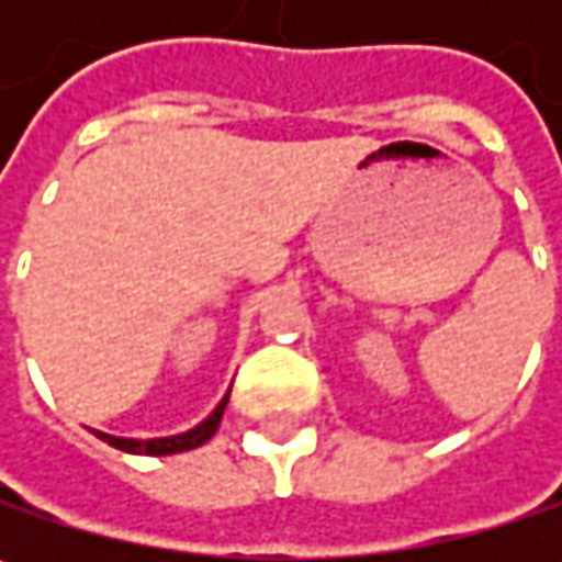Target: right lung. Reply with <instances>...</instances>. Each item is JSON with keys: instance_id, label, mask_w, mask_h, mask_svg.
<instances>
[{"instance_id": "right-lung-1", "label": "right lung", "mask_w": 562, "mask_h": 562, "mask_svg": "<svg viewBox=\"0 0 562 562\" xmlns=\"http://www.w3.org/2000/svg\"><path fill=\"white\" fill-rule=\"evenodd\" d=\"M231 391H227L222 403L205 416L196 428H190L184 435H171V438H149V441H137V438H115V435H105V431H93L97 438H102L105 443L119 447L124 453H143V457H168V453H184V450H193V447H203L222 425V416H225V406Z\"/></svg>"}]
</instances>
